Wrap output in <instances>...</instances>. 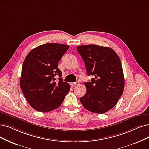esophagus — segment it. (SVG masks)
Here are the masks:
<instances>
[{
	"label": "esophagus",
	"instance_id": "1",
	"mask_svg": "<svg viewBox=\"0 0 149 149\" xmlns=\"http://www.w3.org/2000/svg\"><path fill=\"white\" fill-rule=\"evenodd\" d=\"M79 84H80V82L79 81H77L76 82H72L71 84V86H72V87H74L75 86L79 85Z\"/></svg>",
	"mask_w": 149,
	"mask_h": 149
}]
</instances>
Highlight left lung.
<instances>
[{"instance_id": "obj_1", "label": "left lung", "mask_w": 149, "mask_h": 149, "mask_svg": "<svg viewBox=\"0 0 149 149\" xmlns=\"http://www.w3.org/2000/svg\"><path fill=\"white\" fill-rule=\"evenodd\" d=\"M77 50L85 63L87 74L94 76L91 81L84 83L87 92L80 102L87 110L103 114L114 108L123 92L120 58L110 47L97 45L78 46Z\"/></svg>"}]
</instances>
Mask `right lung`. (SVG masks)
<instances>
[{"label":"right lung","mask_w":149,"mask_h":149,"mask_svg":"<svg viewBox=\"0 0 149 149\" xmlns=\"http://www.w3.org/2000/svg\"><path fill=\"white\" fill-rule=\"evenodd\" d=\"M69 46L54 43L40 45L29 52L24 61L20 87L28 103L39 112L60 106L70 86L61 78L58 63ZM59 77L57 81L55 76Z\"/></svg>","instance_id":"right-lung-1"}]
</instances>
